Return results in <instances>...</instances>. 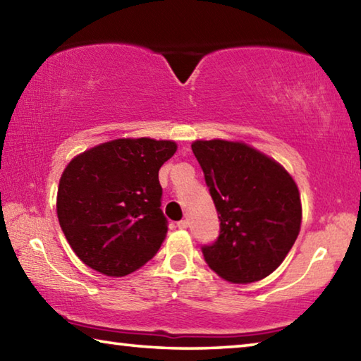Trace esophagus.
<instances>
[{
	"mask_svg": "<svg viewBox=\"0 0 361 361\" xmlns=\"http://www.w3.org/2000/svg\"><path fill=\"white\" fill-rule=\"evenodd\" d=\"M188 224H189V223L186 221V219H181V221L176 223V228H178V229H186Z\"/></svg>",
	"mask_w": 361,
	"mask_h": 361,
	"instance_id": "1",
	"label": "esophagus"
}]
</instances>
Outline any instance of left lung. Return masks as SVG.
I'll list each match as a JSON object with an SVG mask.
<instances>
[{
  "label": "left lung",
  "mask_w": 361,
  "mask_h": 361,
  "mask_svg": "<svg viewBox=\"0 0 361 361\" xmlns=\"http://www.w3.org/2000/svg\"><path fill=\"white\" fill-rule=\"evenodd\" d=\"M219 218V237L202 248L212 271L231 283L262 280L282 264L301 231L296 181L282 164L243 142L195 140Z\"/></svg>",
  "instance_id": "obj_1"
}]
</instances>
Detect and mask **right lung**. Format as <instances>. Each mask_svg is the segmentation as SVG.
<instances>
[{"instance_id":"1","label":"right lung","mask_w":361,"mask_h":361,"mask_svg":"<svg viewBox=\"0 0 361 361\" xmlns=\"http://www.w3.org/2000/svg\"><path fill=\"white\" fill-rule=\"evenodd\" d=\"M172 140L118 138L71 159L60 176L57 218L85 266L124 277L145 266L167 235L159 169Z\"/></svg>"}]
</instances>
